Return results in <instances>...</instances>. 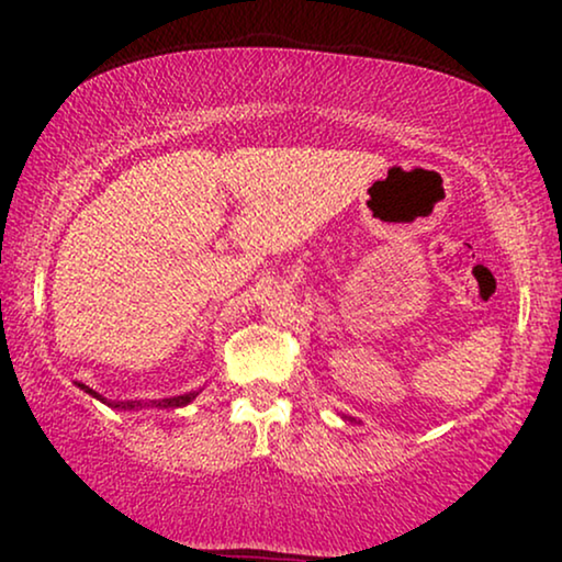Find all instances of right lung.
I'll return each mask as SVG.
<instances>
[{
	"label": "right lung",
	"instance_id": "right-lung-1",
	"mask_svg": "<svg viewBox=\"0 0 562 562\" xmlns=\"http://www.w3.org/2000/svg\"><path fill=\"white\" fill-rule=\"evenodd\" d=\"M81 391H87L89 396L99 398V402L112 406V409H120V412H137V409H181V406H187L194 402V398L199 396V391H189V394H181V396H171V398H153V402H114V398H104L99 391L89 389L87 383H79Z\"/></svg>",
	"mask_w": 562,
	"mask_h": 562
}]
</instances>
